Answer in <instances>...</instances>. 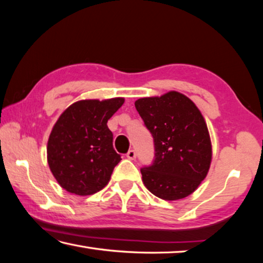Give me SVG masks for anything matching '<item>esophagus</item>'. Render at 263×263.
Segmentation results:
<instances>
[{
    "label": "esophagus",
    "mask_w": 263,
    "mask_h": 263,
    "mask_svg": "<svg viewBox=\"0 0 263 263\" xmlns=\"http://www.w3.org/2000/svg\"><path fill=\"white\" fill-rule=\"evenodd\" d=\"M126 157H127V159H130V160H135V159L137 158L136 151H135V149H130V151H128V152L126 153Z\"/></svg>",
    "instance_id": "esophagus-1"
}]
</instances>
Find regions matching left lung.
Masks as SVG:
<instances>
[{"label":"left lung","mask_w":263,"mask_h":263,"mask_svg":"<svg viewBox=\"0 0 263 263\" xmlns=\"http://www.w3.org/2000/svg\"><path fill=\"white\" fill-rule=\"evenodd\" d=\"M135 105L154 141L153 162L140 169L144 184L166 201L186 197L205 179L211 163V141L201 111L177 91L139 99Z\"/></svg>","instance_id":"left-lung-1"}]
</instances>
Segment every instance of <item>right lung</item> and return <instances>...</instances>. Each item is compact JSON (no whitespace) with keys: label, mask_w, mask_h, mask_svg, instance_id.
I'll return each mask as SVG.
<instances>
[{"label":"right lung","mask_w":263,"mask_h":263,"mask_svg":"<svg viewBox=\"0 0 263 263\" xmlns=\"http://www.w3.org/2000/svg\"><path fill=\"white\" fill-rule=\"evenodd\" d=\"M123 103L121 97L79 101L57 121L48 138L47 161L58 183L68 193L91 195L108 184L122 159L106 123Z\"/></svg>","instance_id":"obj_1"}]
</instances>
